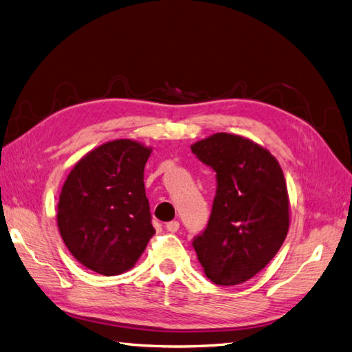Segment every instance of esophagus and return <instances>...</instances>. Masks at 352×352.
<instances>
[{"mask_svg":"<svg viewBox=\"0 0 352 352\" xmlns=\"http://www.w3.org/2000/svg\"><path fill=\"white\" fill-rule=\"evenodd\" d=\"M166 229H167L168 232H171V233L177 232V230H179V221H168V223L166 224Z\"/></svg>","mask_w":352,"mask_h":352,"instance_id":"34e87169","label":"esophagus"}]
</instances>
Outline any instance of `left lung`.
Listing matches in <instances>:
<instances>
[{
    "mask_svg": "<svg viewBox=\"0 0 352 352\" xmlns=\"http://www.w3.org/2000/svg\"><path fill=\"white\" fill-rule=\"evenodd\" d=\"M191 151L217 173L212 212L192 241L197 259L215 285L244 283L267 267L287 235L282 167L262 146L226 132L200 140Z\"/></svg>",
    "mask_w": 352,
    "mask_h": 352,
    "instance_id": "1",
    "label": "left lung"
}]
</instances>
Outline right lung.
Wrapping results in <instances>:
<instances>
[{
	"label": "right lung",
	"instance_id": "right-lung-1",
	"mask_svg": "<svg viewBox=\"0 0 352 352\" xmlns=\"http://www.w3.org/2000/svg\"><path fill=\"white\" fill-rule=\"evenodd\" d=\"M152 149L114 140L75 164L61 188L57 224L85 268L117 276L134 267L153 236L144 166Z\"/></svg>",
	"mask_w": 352,
	"mask_h": 352
}]
</instances>
